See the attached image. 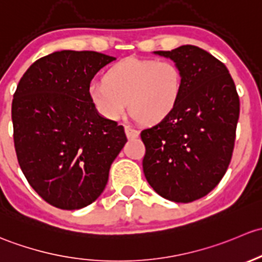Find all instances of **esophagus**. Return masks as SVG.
Listing matches in <instances>:
<instances>
[{"instance_id": "esophagus-1", "label": "esophagus", "mask_w": 262, "mask_h": 262, "mask_svg": "<svg viewBox=\"0 0 262 262\" xmlns=\"http://www.w3.org/2000/svg\"><path fill=\"white\" fill-rule=\"evenodd\" d=\"M125 132L128 139H136L139 136V131L136 128L131 127V126H125Z\"/></svg>"}]
</instances>
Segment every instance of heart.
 Instances as JSON below:
<instances>
[{
  "mask_svg": "<svg viewBox=\"0 0 262 262\" xmlns=\"http://www.w3.org/2000/svg\"><path fill=\"white\" fill-rule=\"evenodd\" d=\"M183 87V73L174 61L127 58L113 64L102 82L92 83L88 96L107 120H120L130 104L135 117L156 123L174 111Z\"/></svg>",
  "mask_w": 262,
  "mask_h": 262,
  "instance_id": "heart-1",
  "label": "heart"
}]
</instances>
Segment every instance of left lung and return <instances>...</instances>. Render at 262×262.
I'll use <instances>...</instances> for the list:
<instances>
[{"mask_svg":"<svg viewBox=\"0 0 262 262\" xmlns=\"http://www.w3.org/2000/svg\"><path fill=\"white\" fill-rule=\"evenodd\" d=\"M155 54L177 63L184 87L174 111L141 131L142 168L159 195L189 203L207 195L227 171L239 98L228 69L208 51L183 45Z\"/></svg>","mask_w":262,"mask_h":262,"instance_id":"8db88e82","label":"left lung"}]
</instances>
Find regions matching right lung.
I'll return each mask as SVG.
<instances>
[{"mask_svg": "<svg viewBox=\"0 0 262 262\" xmlns=\"http://www.w3.org/2000/svg\"><path fill=\"white\" fill-rule=\"evenodd\" d=\"M61 50L31 64L12 99L13 144L26 180L45 202L73 211L93 203L127 141L123 126L98 115L88 88L115 60Z\"/></svg>", "mask_w": 262, "mask_h": 262, "instance_id": "obj_1", "label": "right lung"}]
</instances>
